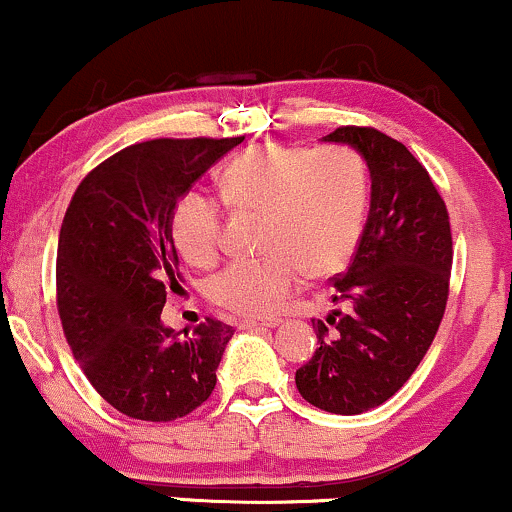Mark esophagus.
I'll use <instances>...</instances> for the list:
<instances>
[{"mask_svg":"<svg viewBox=\"0 0 512 512\" xmlns=\"http://www.w3.org/2000/svg\"><path fill=\"white\" fill-rule=\"evenodd\" d=\"M281 325V320L279 317H264V320H240L238 322V327L240 330H257V327H269V330H272V327H279Z\"/></svg>","mask_w":512,"mask_h":512,"instance_id":"obj_1","label":"esophagus"}]
</instances>
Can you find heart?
Segmentation results:
<instances>
[{
	"mask_svg": "<svg viewBox=\"0 0 512 512\" xmlns=\"http://www.w3.org/2000/svg\"><path fill=\"white\" fill-rule=\"evenodd\" d=\"M219 195L233 211L260 214L257 260L226 264L207 296L236 315H269L286 303L303 274L342 269L361 240L368 207L363 163L344 146L305 151L262 144L223 168ZM173 240L195 267H209L221 250V211L190 192L173 214Z\"/></svg>",
	"mask_w": 512,
	"mask_h": 512,
	"instance_id": "1",
	"label": "heart"
}]
</instances>
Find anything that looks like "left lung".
Here are the masks:
<instances>
[{
	"mask_svg": "<svg viewBox=\"0 0 512 512\" xmlns=\"http://www.w3.org/2000/svg\"><path fill=\"white\" fill-rule=\"evenodd\" d=\"M370 173V211L354 262L332 279L344 305L313 322L317 349L296 370L305 402L330 414L380 407L411 378L448 303L450 216L431 175L397 139L373 127H337Z\"/></svg>",
	"mask_w": 512,
	"mask_h": 512,
	"instance_id": "obj_1",
	"label": "left lung"
}]
</instances>
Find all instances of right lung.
I'll return each instance as SVG.
<instances>
[{
    "label": "right lung",
    "instance_id": "right-lung-1",
    "mask_svg": "<svg viewBox=\"0 0 512 512\" xmlns=\"http://www.w3.org/2000/svg\"><path fill=\"white\" fill-rule=\"evenodd\" d=\"M243 142L151 139L117 151L76 187L57 245V310L72 354L110 407L175 421L207 402L233 327L207 317L180 332L161 322L178 286L173 209Z\"/></svg>",
    "mask_w": 512,
    "mask_h": 512
}]
</instances>
